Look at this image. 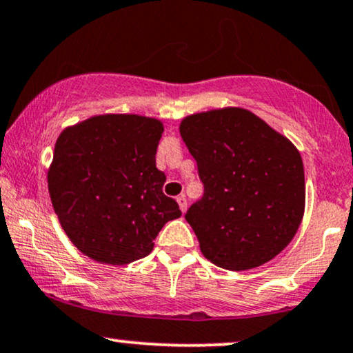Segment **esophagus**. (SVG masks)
Returning a JSON list of instances; mask_svg holds the SVG:
<instances>
[{
    "mask_svg": "<svg viewBox=\"0 0 353 353\" xmlns=\"http://www.w3.org/2000/svg\"><path fill=\"white\" fill-rule=\"evenodd\" d=\"M177 203H179V209L182 214H184V212L188 210V199H185L184 194H181L179 197H177Z\"/></svg>",
    "mask_w": 353,
    "mask_h": 353,
    "instance_id": "esophagus-1",
    "label": "esophagus"
}]
</instances>
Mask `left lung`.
Here are the masks:
<instances>
[{
    "label": "left lung",
    "instance_id": "1",
    "mask_svg": "<svg viewBox=\"0 0 353 353\" xmlns=\"http://www.w3.org/2000/svg\"><path fill=\"white\" fill-rule=\"evenodd\" d=\"M179 130L203 184L185 214L203 256L230 271L273 260L304 215V165L294 144L243 108L190 114Z\"/></svg>",
    "mask_w": 353,
    "mask_h": 353
}]
</instances>
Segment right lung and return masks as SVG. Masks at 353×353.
Listing matches in <instances>:
<instances>
[{
  "label": "right lung",
  "instance_id": "right-lung-1",
  "mask_svg": "<svg viewBox=\"0 0 353 353\" xmlns=\"http://www.w3.org/2000/svg\"><path fill=\"white\" fill-rule=\"evenodd\" d=\"M163 123L139 114H100L63 130L49 169V194L63 232L83 254L128 265L152 252L179 219L156 168Z\"/></svg>",
  "mask_w": 353,
  "mask_h": 353
}]
</instances>
